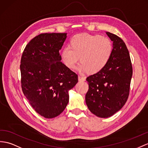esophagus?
Returning <instances> with one entry per match:
<instances>
[{"label":"esophagus","instance_id":"obj_1","mask_svg":"<svg viewBox=\"0 0 148 148\" xmlns=\"http://www.w3.org/2000/svg\"><path fill=\"white\" fill-rule=\"evenodd\" d=\"M78 80L79 81H85V78L84 77L82 76V75H78Z\"/></svg>","mask_w":148,"mask_h":148}]
</instances>
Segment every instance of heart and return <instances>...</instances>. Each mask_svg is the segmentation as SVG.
Returning <instances> with one entry per match:
<instances>
[{
  "label": "heart",
  "mask_w": 148,
  "mask_h": 148,
  "mask_svg": "<svg viewBox=\"0 0 148 148\" xmlns=\"http://www.w3.org/2000/svg\"><path fill=\"white\" fill-rule=\"evenodd\" d=\"M112 53V44L109 39L99 35L88 33L73 36L70 46H65L61 52L63 63L69 68H74L80 60L78 70L91 73L102 70L109 62Z\"/></svg>",
  "instance_id": "heart-1"
}]
</instances>
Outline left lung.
<instances>
[{
    "label": "left lung",
    "mask_w": 148,
    "mask_h": 148,
    "mask_svg": "<svg viewBox=\"0 0 148 148\" xmlns=\"http://www.w3.org/2000/svg\"><path fill=\"white\" fill-rule=\"evenodd\" d=\"M112 53L103 69L86 78L88 91L85 102L96 116L107 118L121 110L128 99L132 68L129 53L122 39L109 32Z\"/></svg>",
    "instance_id": "left-lung-1"
}]
</instances>
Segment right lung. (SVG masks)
Returning a JSON list of instances; mask_svg holds the SVG:
<instances>
[{
    "instance_id": "right-lung-1",
    "label": "right lung",
    "mask_w": 148,
    "mask_h": 148,
    "mask_svg": "<svg viewBox=\"0 0 148 148\" xmlns=\"http://www.w3.org/2000/svg\"><path fill=\"white\" fill-rule=\"evenodd\" d=\"M66 33H45L26 45L21 60V86L35 111L47 119L63 112L77 75L62 62L60 51Z\"/></svg>"
}]
</instances>
